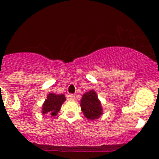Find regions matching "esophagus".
Returning a JSON list of instances; mask_svg holds the SVG:
<instances>
[{"instance_id": "34e87169", "label": "esophagus", "mask_w": 159, "mask_h": 159, "mask_svg": "<svg viewBox=\"0 0 159 159\" xmlns=\"http://www.w3.org/2000/svg\"><path fill=\"white\" fill-rule=\"evenodd\" d=\"M75 96L74 95H72V94H68V95H67V100H70V101L74 100V99H75Z\"/></svg>"}]
</instances>
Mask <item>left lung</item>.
Masks as SVG:
<instances>
[{"label":"left lung","mask_w":159,"mask_h":159,"mask_svg":"<svg viewBox=\"0 0 159 159\" xmlns=\"http://www.w3.org/2000/svg\"><path fill=\"white\" fill-rule=\"evenodd\" d=\"M80 107L84 116L91 120L99 119L102 114L101 102L94 90L83 95L80 100Z\"/></svg>","instance_id":"1"}]
</instances>
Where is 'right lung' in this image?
Returning <instances> with one entry per match:
<instances>
[{
  "mask_svg": "<svg viewBox=\"0 0 159 159\" xmlns=\"http://www.w3.org/2000/svg\"><path fill=\"white\" fill-rule=\"evenodd\" d=\"M65 100L66 98L63 94L57 95L54 93H49L42 107V113L43 115L56 116L60 111L61 106Z\"/></svg>",
  "mask_w": 159,
  "mask_h": 159,
  "instance_id": "right-lung-1",
  "label": "right lung"
}]
</instances>
